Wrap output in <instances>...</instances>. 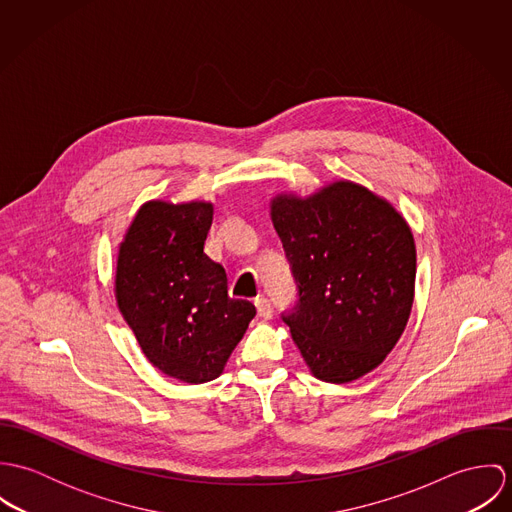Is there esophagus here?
<instances>
[{
    "instance_id": "obj_1",
    "label": "esophagus",
    "mask_w": 512,
    "mask_h": 512,
    "mask_svg": "<svg viewBox=\"0 0 512 512\" xmlns=\"http://www.w3.org/2000/svg\"><path fill=\"white\" fill-rule=\"evenodd\" d=\"M256 309H258V315L262 317V319H270L272 317V313H274V309H272V301L268 299V297H264V295H260V297H256Z\"/></svg>"
}]
</instances>
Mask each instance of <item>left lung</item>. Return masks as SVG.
<instances>
[{
  "label": "left lung",
  "instance_id": "obj_1",
  "mask_svg": "<svg viewBox=\"0 0 512 512\" xmlns=\"http://www.w3.org/2000/svg\"><path fill=\"white\" fill-rule=\"evenodd\" d=\"M272 222L297 301L282 313L311 372L345 384L380 365L408 323L416 246L390 203L351 181L307 199L280 195Z\"/></svg>",
  "mask_w": 512,
  "mask_h": 512
}]
</instances>
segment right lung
<instances>
[{
  "mask_svg": "<svg viewBox=\"0 0 512 512\" xmlns=\"http://www.w3.org/2000/svg\"><path fill=\"white\" fill-rule=\"evenodd\" d=\"M211 203H146L120 244L118 307L147 361L189 384L215 380L256 315L230 299L224 268L205 254Z\"/></svg>",
  "mask_w": 512,
  "mask_h": 512,
  "instance_id": "obj_1",
  "label": "right lung"
}]
</instances>
